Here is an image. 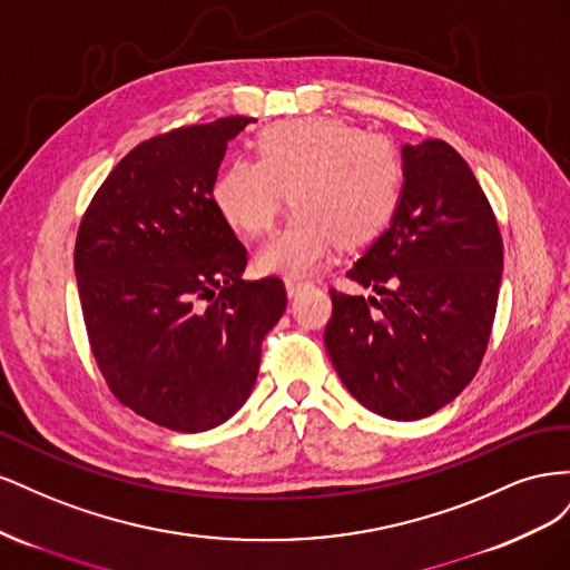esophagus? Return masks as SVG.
I'll list each match as a JSON object with an SVG mask.
<instances>
[{
    "label": "esophagus",
    "mask_w": 570,
    "mask_h": 570,
    "mask_svg": "<svg viewBox=\"0 0 570 570\" xmlns=\"http://www.w3.org/2000/svg\"><path fill=\"white\" fill-rule=\"evenodd\" d=\"M308 287H314V283L302 281V278H285V289H287L289 297H297L299 292H304V289H308Z\"/></svg>",
    "instance_id": "esophagus-1"
}]
</instances>
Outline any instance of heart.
I'll use <instances>...</instances> for the list:
<instances>
[{"mask_svg":"<svg viewBox=\"0 0 570 570\" xmlns=\"http://www.w3.org/2000/svg\"><path fill=\"white\" fill-rule=\"evenodd\" d=\"M404 166L394 145L342 118L283 120L256 137V159L220 170L212 197L245 235L271 230L283 204L297 206L258 249L264 273L314 271L335 243L358 247L381 235L402 199Z\"/></svg>","mask_w":570,"mask_h":570,"instance_id":"heart-1","label":"heart"}]
</instances>
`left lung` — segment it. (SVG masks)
Here are the masks:
<instances>
[{"instance_id":"8db88e82","label":"left lung","mask_w":570,"mask_h":570,"mask_svg":"<svg viewBox=\"0 0 570 570\" xmlns=\"http://www.w3.org/2000/svg\"><path fill=\"white\" fill-rule=\"evenodd\" d=\"M390 228L347 278L381 297L331 289L325 350L358 404L392 421L430 416L473 381L488 350L504 249L492 206L442 140L402 147Z\"/></svg>"}]
</instances>
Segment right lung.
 Listing matches in <instances>:
<instances>
[{
  "mask_svg": "<svg viewBox=\"0 0 570 570\" xmlns=\"http://www.w3.org/2000/svg\"><path fill=\"white\" fill-rule=\"evenodd\" d=\"M228 116L151 137L101 183L76 239L78 295L97 366L120 404L180 433L226 423L247 402L262 342L281 321V278L247 283V249L212 189Z\"/></svg>",
  "mask_w": 570,
  "mask_h": 570,
  "instance_id": "1",
  "label": "right lung"
}]
</instances>
